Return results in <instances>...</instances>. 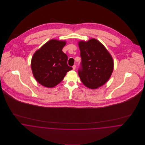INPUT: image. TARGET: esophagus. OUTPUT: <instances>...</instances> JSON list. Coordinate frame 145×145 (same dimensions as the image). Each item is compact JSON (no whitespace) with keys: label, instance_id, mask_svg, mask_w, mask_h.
Wrapping results in <instances>:
<instances>
[{"label":"esophagus","instance_id":"1","mask_svg":"<svg viewBox=\"0 0 145 145\" xmlns=\"http://www.w3.org/2000/svg\"><path fill=\"white\" fill-rule=\"evenodd\" d=\"M75 68H76V65H73V66H72V69H73V70H75Z\"/></svg>","mask_w":145,"mask_h":145}]
</instances>
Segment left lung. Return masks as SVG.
<instances>
[{"label": "left lung", "instance_id": "left-lung-1", "mask_svg": "<svg viewBox=\"0 0 145 145\" xmlns=\"http://www.w3.org/2000/svg\"><path fill=\"white\" fill-rule=\"evenodd\" d=\"M82 57L79 76L86 87L95 89L110 78L114 67L113 59L105 47L96 39L79 42Z\"/></svg>", "mask_w": 145, "mask_h": 145}]
</instances>
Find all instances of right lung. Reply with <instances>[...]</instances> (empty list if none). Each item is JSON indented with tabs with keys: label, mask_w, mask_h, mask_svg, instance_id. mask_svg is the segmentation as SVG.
<instances>
[{
	"label": "right lung",
	"mask_w": 145,
	"mask_h": 145,
	"mask_svg": "<svg viewBox=\"0 0 145 145\" xmlns=\"http://www.w3.org/2000/svg\"><path fill=\"white\" fill-rule=\"evenodd\" d=\"M65 44V41L51 40L34 54L31 68L35 78L42 85L55 86L72 69L67 65V56L62 52Z\"/></svg>",
	"instance_id": "add662e5"
}]
</instances>
